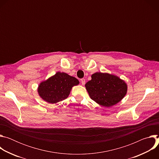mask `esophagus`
I'll return each instance as SVG.
<instances>
[{"label":"esophagus","mask_w":159,"mask_h":159,"mask_svg":"<svg viewBox=\"0 0 159 159\" xmlns=\"http://www.w3.org/2000/svg\"><path fill=\"white\" fill-rule=\"evenodd\" d=\"M80 81H81V84H82V85H84L85 84V79H80Z\"/></svg>","instance_id":"obj_1"}]
</instances>
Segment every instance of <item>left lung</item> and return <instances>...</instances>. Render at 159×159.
<instances>
[{"mask_svg": "<svg viewBox=\"0 0 159 159\" xmlns=\"http://www.w3.org/2000/svg\"><path fill=\"white\" fill-rule=\"evenodd\" d=\"M85 87L90 98L104 107H111L120 102L128 90L126 83L119 77L108 73L96 72Z\"/></svg>", "mask_w": 159, "mask_h": 159, "instance_id": "left-lung-1", "label": "left lung"}]
</instances>
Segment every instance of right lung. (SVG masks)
<instances>
[{"label": "right lung", "instance_id": "add662e5", "mask_svg": "<svg viewBox=\"0 0 159 159\" xmlns=\"http://www.w3.org/2000/svg\"><path fill=\"white\" fill-rule=\"evenodd\" d=\"M79 81L75 77L64 72H57L38 85L39 97L50 104H55L69 97L71 89L77 85Z\"/></svg>", "mask_w": 159, "mask_h": 159}]
</instances>
